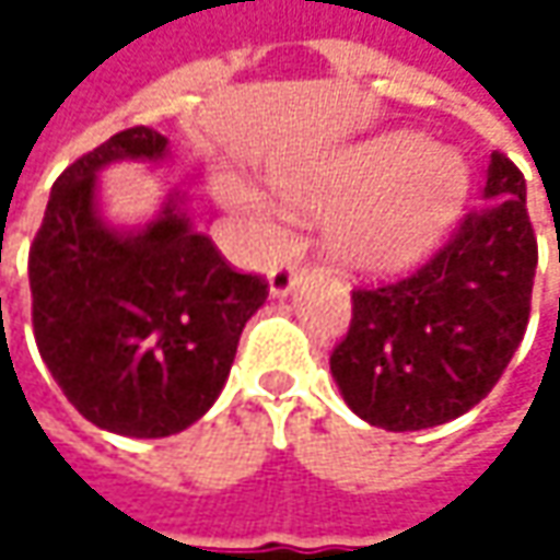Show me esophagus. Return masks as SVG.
Instances as JSON below:
<instances>
[{"label":"esophagus","mask_w":560,"mask_h":560,"mask_svg":"<svg viewBox=\"0 0 560 560\" xmlns=\"http://www.w3.org/2000/svg\"><path fill=\"white\" fill-rule=\"evenodd\" d=\"M299 283V261L295 258H280L270 268V292L273 295H287Z\"/></svg>","instance_id":"obj_1"}]
</instances>
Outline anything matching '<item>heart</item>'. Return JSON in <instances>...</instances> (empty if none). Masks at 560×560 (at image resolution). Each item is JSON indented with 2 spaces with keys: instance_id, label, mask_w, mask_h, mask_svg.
Returning <instances> with one entry per match:
<instances>
[{
  "instance_id": "heart-1",
  "label": "heart",
  "mask_w": 560,
  "mask_h": 560,
  "mask_svg": "<svg viewBox=\"0 0 560 560\" xmlns=\"http://www.w3.org/2000/svg\"><path fill=\"white\" fill-rule=\"evenodd\" d=\"M308 214H334L330 252L358 277L401 273L440 243L467 196V164L452 149H430L418 133H393L349 152L327 174L287 184ZM221 196L265 233L277 208L240 180H221Z\"/></svg>"
}]
</instances>
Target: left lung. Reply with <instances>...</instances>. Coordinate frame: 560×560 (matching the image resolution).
<instances>
[{
  "mask_svg": "<svg viewBox=\"0 0 560 560\" xmlns=\"http://www.w3.org/2000/svg\"><path fill=\"white\" fill-rule=\"evenodd\" d=\"M536 261L527 180L492 152L483 205L423 268L352 290V324L330 355L346 405L405 433L483 401L527 334Z\"/></svg>",
  "mask_w": 560,
  "mask_h": 560,
  "instance_id": "1",
  "label": "left lung"
}]
</instances>
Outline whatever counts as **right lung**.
Here are the masks:
<instances>
[{
	"instance_id": "obj_1",
	"label": "right lung",
	"mask_w": 560,
	"mask_h": 560,
	"mask_svg": "<svg viewBox=\"0 0 560 560\" xmlns=\"http://www.w3.org/2000/svg\"><path fill=\"white\" fill-rule=\"evenodd\" d=\"M164 152L159 130L130 127L65 167L27 258L33 336L55 383L90 423L137 440L202 418L268 299V280L230 268L174 199L137 233L98 218L96 171Z\"/></svg>"
}]
</instances>
